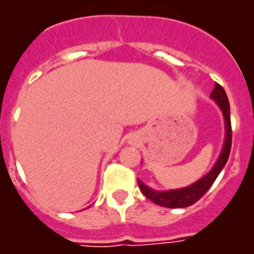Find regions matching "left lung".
<instances>
[{"instance_id": "obj_1", "label": "left lung", "mask_w": 254, "mask_h": 254, "mask_svg": "<svg viewBox=\"0 0 254 254\" xmlns=\"http://www.w3.org/2000/svg\"><path fill=\"white\" fill-rule=\"evenodd\" d=\"M211 99L215 100L216 105L219 106V109L221 110L224 117V125H225V139H224L221 154H220L217 162L215 163V166L212 167V170L207 175H204L201 179H198L197 182H194L193 184L184 187V188H179V190H152L151 187L145 186L144 183L137 179V184H139V188L143 192V194L160 207L186 208L194 204L198 198L202 197V194L211 188V186L215 183L224 166L227 164L232 145L231 107H229V100H228L227 94L219 83H215V88L211 92Z\"/></svg>"}]
</instances>
